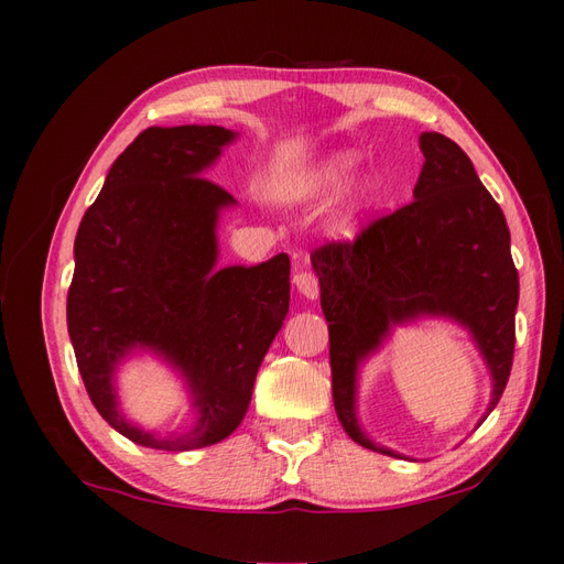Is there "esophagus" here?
<instances>
[{
    "label": "esophagus",
    "mask_w": 564,
    "mask_h": 564,
    "mask_svg": "<svg viewBox=\"0 0 564 564\" xmlns=\"http://www.w3.org/2000/svg\"><path fill=\"white\" fill-rule=\"evenodd\" d=\"M293 283L297 288L300 295H305L307 300H316L319 297V281H316V276L312 271H300L293 276Z\"/></svg>",
    "instance_id": "34e87169"
}]
</instances>
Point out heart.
<instances>
[{
    "mask_svg": "<svg viewBox=\"0 0 564 564\" xmlns=\"http://www.w3.org/2000/svg\"><path fill=\"white\" fill-rule=\"evenodd\" d=\"M359 164V152L355 150H334L312 164L302 166L283 181V197L291 202H322L330 195H336L340 187L350 181ZM381 191V176L367 173L359 178L348 195L340 199V205L334 209L328 219V228L334 234H348L352 228L357 214L367 207V202Z\"/></svg>",
    "mask_w": 564,
    "mask_h": 564,
    "instance_id": "obj_1",
    "label": "heart"
}]
</instances>
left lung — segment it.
I'll return each mask as SVG.
<instances>
[{"mask_svg": "<svg viewBox=\"0 0 564 564\" xmlns=\"http://www.w3.org/2000/svg\"><path fill=\"white\" fill-rule=\"evenodd\" d=\"M420 148L426 162L410 205L373 221L355 242H328L312 254L336 414L355 443L391 457L405 455L373 443L357 420V377L395 326L429 316L469 330L494 388L479 424L508 386L514 352L519 276L505 214L457 142L422 133Z\"/></svg>", "mask_w": 564, "mask_h": 564, "instance_id": "left-lung-1", "label": "left lung"}]
</instances>
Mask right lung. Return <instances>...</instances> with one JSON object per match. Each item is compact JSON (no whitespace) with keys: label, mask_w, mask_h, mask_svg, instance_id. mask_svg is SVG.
<instances>
[{"label":"right lung","mask_w":564,"mask_h":564,"mask_svg":"<svg viewBox=\"0 0 564 564\" xmlns=\"http://www.w3.org/2000/svg\"><path fill=\"white\" fill-rule=\"evenodd\" d=\"M238 133L221 126H152L111 164L76 234L66 322L97 412L121 436L185 453L234 433L259 365L291 305V259L219 269L216 226L236 199L202 178ZM150 351L186 383L191 430L155 432L118 408L116 371Z\"/></svg>","instance_id":"right-lung-1"}]
</instances>
